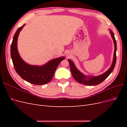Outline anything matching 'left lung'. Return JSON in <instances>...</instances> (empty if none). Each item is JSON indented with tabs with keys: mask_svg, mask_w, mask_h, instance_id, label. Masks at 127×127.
Segmentation results:
<instances>
[{
	"mask_svg": "<svg viewBox=\"0 0 127 127\" xmlns=\"http://www.w3.org/2000/svg\"><path fill=\"white\" fill-rule=\"evenodd\" d=\"M110 32L111 34V36H112V39H113L115 50H114L113 63L109 69L105 73H104V74H103L102 75H99L98 76L86 77L85 76H84L83 74H82V73L76 68L74 63H72V61L71 60L69 59L68 62L70 64V70L72 74V76L77 82H78L79 83L83 84L84 85H88V86L96 85L103 82L104 80L107 77L110 75L111 73L112 72L115 66H116V60H117V56H116L117 42H116V39H115L113 33L111 31Z\"/></svg>",
	"mask_w": 127,
	"mask_h": 127,
	"instance_id": "left-lung-1",
	"label": "left lung"
}]
</instances>
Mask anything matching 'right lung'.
Instances as JSON below:
<instances>
[{"label": "right lung", "mask_w": 127, "mask_h": 127, "mask_svg": "<svg viewBox=\"0 0 127 127\" xmlns=\"http://www.w3.org/2000/svg\"><path fill=\"white\" fill-rule=\"evenodd\" d=\"M24 25L19 28L14 34L10 47V55L15 71L21 77L30 83L42 85L51 81L56 69L64 57L50 61L42 66H32L22 59L17 50V42L18 34Z\"/></svg>", "instance_id": "1"}]
</instances>
